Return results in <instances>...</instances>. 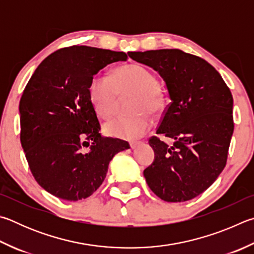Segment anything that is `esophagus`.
<instances>
[{"instance_id":"esophagus-1","label":"esophagus","mask_w":254,"mask_h":254,"mask_svg":"<svg viewBox=\"0 0 254 254\" xmlns=\"http://www.w3.org/2000/svg\"><path fill=\"white\" fill-rule=\"evenodd\" d=\"M140 144V142H131L130 143V147L131 149L133 150V149H135V147Z\"/></svg>"}]
</instances>
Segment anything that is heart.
Here are the masks:
<instances>
[{"label": "heart", "mask_w": 254, "mask_h": 254, "mask_svg": "<svg viewBox=\"0 0 254 254\" xmlns=\"http://www.w3.org/2000/svg\"><path fill=\"white\" fill-rule=\"evenodd\" d=\"M90 100L100 117L111 118L117 111L120 95L135 94L127 118H117L105 122L107 135L121 140H136L150 130V114H158L164 107V95L158 86L153 73L140 64H127L117 67L113 76L96 74L90 82Z\"/></svg>", "instance_id": "obj_1"}]
</instances>
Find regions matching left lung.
Returning a JSON list of instances; mask_svg holds the SVG:
<instances>
[{
  "label": "left lung",
  "mask_w": 254,
  "mask_h": 254,
  "mask_svg": "<svg viewBox=\"0 0 254 254\" xmlns=\"http://www.w3.org/2000/svg\"><path fill=\"white\" fill-rule=\"evenodd\" d=\"M153 68L165 82L171 103L149 143L154 161L144 174L154 194L184 202L201 194L227 163L233 134V98L222 76L205 60L178 49L127 52Z\"/></svg>",
  "instance_id": "obj_1"
}]
</instances>
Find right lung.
I'll return each mask as SVG.
<instances>
[{"label":"right lung","mask_w":254,"mask_h":254,"mask_svg":"<svg viewBox=\"0 0 254 254\" xmlns=\"http://www.w3.org/2000/svg\"><path fill=\"white\" fill-rule=\"evenodd\" d=\"M127 60L124 52L111 50L64 48L41 62L23 91L21 144L36 182L59 199L93 194L113 156L130 149L126 141L101 135L89 93L96 73Z\"/></svg>","instance_id":"right-lung-1"}]
</instances>
